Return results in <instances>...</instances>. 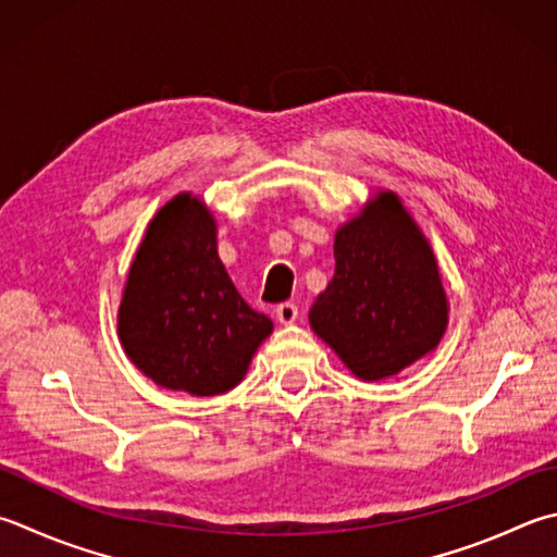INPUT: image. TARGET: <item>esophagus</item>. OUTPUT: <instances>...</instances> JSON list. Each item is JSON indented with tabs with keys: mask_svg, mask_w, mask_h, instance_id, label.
<instances>
[{
	"mask_svg": "<svg viewBox=\"0 0 557 557\" xmlns=\"http://www.w3.org/2000/svg\"><path fill=\"white\" fill-rule=\"evenodd\" d=\"M276 318L281 324H293L298 320V306L296 302H281L276 308Z\"/></svg>",
	"mask_w": 557,
	"mask_h": 557,
	"instance_id": "obj_1",
	"label": "esophagus"
}]
</instances>
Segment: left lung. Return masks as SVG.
<instances>
[{
    "label": "left lung",
    "mask_w": 557,
    "mask_h": 557,
    "mask_svg": "<svg viewBox=\"0 0 557 557\" xmlns=\"http://www.w3.org/2000/svg\"><path fill=\"white\" fill-rule=\"evenodd\" d=\"M334 276L310 324L361 381L400 373L448 320L436 259L395 194H381L334 237Z\"/></svg>",
    "instance_id": "obj_1"
}]
</instances>
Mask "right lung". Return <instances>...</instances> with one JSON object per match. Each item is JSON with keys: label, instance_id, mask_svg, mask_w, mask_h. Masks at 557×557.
Returning <instances> with one entry per match:
<instances>
[{"label": "right lung", "instance_id": "add662e5", "mask_svg": "<svg viewBox=\"0 0 557 557\" xmlns=\"http://www.w3.org/2000/svg\"><path fill=\"white\" fill-rule=\"evenodd\" d=\"M271 327L230 281L203 203L188 194L166 203L145 233L121 300L128 359L162 387L220 395L243 381Z\"/></svg>", "mask_w": 557, "mask_h": 557}]
</instances>
